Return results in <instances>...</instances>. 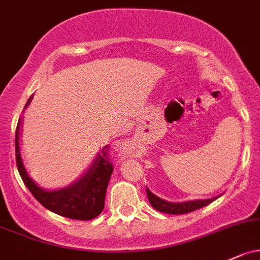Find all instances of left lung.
Returning <instances> with one entry per match:
<instances>
[{"instance_id": "left-lung-1", "label": "left lung", "mask_w": 260, "mask_h": 260, "mask_svg": "<svg viewBox=\"0 0 260 260\" xmlns=\"http://www.w3.org/2000/svg\"><path fill=\"white\" fill-rule=\"evenodd\" d=\"M147 192V198H149L150 203L155 209H157L158 212H162V213H169V214H183V213H189V212H193L196 209H200L205 206L209 205L211 202H213L214 200H217V197L208 198V200H196V201H187V202H169V201H165L162 198L155 196L149 188H146Z\"/></svg>"}]
</instances>
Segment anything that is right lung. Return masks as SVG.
Listing matches in <instances>:
<instances>
[{
  "mask_svg": "<svg viewBox=\"0 0 260 260\" xmlns=\"http://www.w3.org/2000/svg\"><path fill=\"white\" fill-rule=\"evenodd\" d=\"M32 96L28 99L24 109L29 105ZM19 134H21V118L18 120L15 138L16 162L24 185L36 200L43 207L67 218L89 220L99 216L104 209L105 193L114 170L108 157V145L103 147L102 153H98L88 171L79 180L75 181L73 185L54 191H47L38 186L24 169L21 157V147H19Z\"/></svg>",
  "mask_w": 260,
  "mask_h": 260,
  "instance_id": "obj_1",
  "label": "right lung"
}]
</instances>
